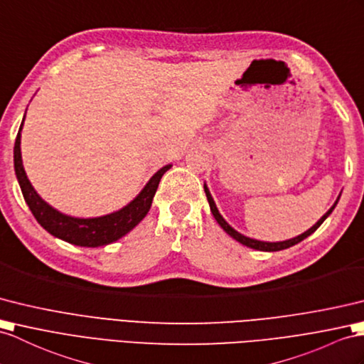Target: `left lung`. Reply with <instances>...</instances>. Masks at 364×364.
Returning <instances> with one entry per match:
<instances>
[{"mask_svg":"<svg viewBox=\"0 0 364 364\" xmlns=\"http://www.w3.org/2000/svg\"><path fill=\"white\" fill-rule=\"evenodd\" d=\"M203 190H205L207 200H208V203H210V210H211V213H213V216H215V219L218 220V224H219L220 227H223L224 232H225L227 235L232 236L233 239H236L237 242H241L242 245H247V247H250V249L261 250V252H278V250H284V249H289V247H291V245H295V244L303 241V239H306L307 236L312 235V233L315 232V230H316L318 227H320L327 218H329V215L333 211V208L336 207V203H338L340 196H341V194H340V196L336 198L333 205L326 211V215H323V216L320 218V220H318V223H316L315 225L310 227L309 230H306L304 233L298 235L296 237L287 239V241H281V242H265V241H258V239H252V237H249V236H244V235H241L239 232H236V230H235L232 225H230V224L227 223V220L223 218V215H220V213H219V210H218V207H216V203H215V199H213L211 193H210V190H208V187H207V183H203Z\"/></svg>","mask_w":364,"mask_h":364,"instance_id":"left-lung-1","label":"left lung"}]
</instances>
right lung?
<instances>
[{
  "label": "right lung",
  "mask_w": 364,
  "mask_h": 364,
  "mask_svg": "<svg viewBox=\"0 0 364 364\" xmlns=\"http://www.w3.org/2000/svg\"><path fill=\"white\" fill-rule=\"evenodd\" d=\"M26 117V114H24ZM24 119L20 125L18 134L15 139L14 146V166L15 174L18 179L21 193L26 203H28L32 215L38 220V224L46 230L48 233L55 236L61 241L80 247H100L115 242L117 239L129 233L141 219H144L149 208H151L153 198L157 191L159 182L162 176L170 170L173 165H165L146 182V185L137 196L132 199L125 207L109 215L97 216V218H75L65 215L49 203L41 199L40 194L35 191L28 174L24 171L23 159H21V129Z\"/></svg>",
  "instance_id": "right-lung-1"
}]
</instances>
